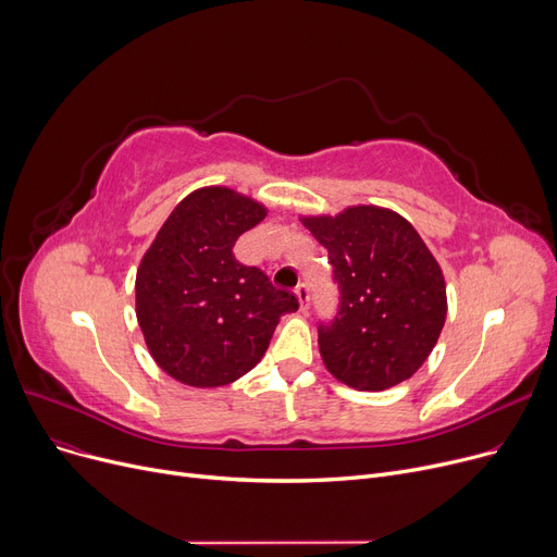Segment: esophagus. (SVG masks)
<instances>
[{
    "label": "esophagus",
    "mask_w": 557,
    "mask_h": 557,
    "mask_svg": "<svg viewBox=\"0 0 557 557\" xmlns=\"http://www.w3.org/2000/svg\"><path fill=\"white\" fill-rule=\"evenodd\" d=\"M294 292H297V299H299L301 310H308V306H310V287L306 283H301Z\"/></svg>",
    "instance_id": "34e87169"
}]
</instances>
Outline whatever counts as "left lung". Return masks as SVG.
I'll return each mask as SVG.
<instances>
[{
  "instance_id": "8db88e82",
  "label": "left lung",
  "mask_w": 557,
  "mask_h": 557,
  "mask_svg": "<svg viewBox=\"0 0 557 557\" xmlns=\"http://www.w3.org/2000/svg\"><path fill=\"white\" fill-rule=\"evenodd\" d=\"M301 222L329 249L339 285L337 317L319 325L325 369L357 391L409 380L447 314L445 278L428 245L403 215L373 205Z\"/></svg>"
}]
</instances>
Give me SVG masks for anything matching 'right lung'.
I'll return each mask as SVG.
<instances>
[{"mask_svg":"<svg viewBox=\"0 0 557 557\" xmlns=\"http://www.w3.org/2000/svg\"><path fill=\"white\" fill-rule=\"evenodd\" d=\"M268 209L226 186L193 190L161 224L137 270V319L161 371L213 388L251 371L281 314L299 308L258 268L238 263L236 240Z\"/></svg>","mask_w":557,"mask_h":557,"instance_id":"1","label":"right lung"}]
</instances>
